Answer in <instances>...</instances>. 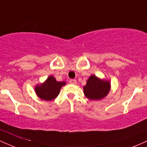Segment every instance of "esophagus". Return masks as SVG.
Instances as JSON below:
<instances>
[{
	"instance_id": "34e87169",
	"label": "esophagus",
	"mask_w": 147,
	"mask_h": 147,
	"mask_svg": "<svg viewBox=\"0 0 147 147\" xmlns=\"http://www.w3.org/2000/svg\"><path fill=\"white\" fill-rule=\"evenodd\" d=\"M69 83L71 84H77V81H76L75 79H70V80L69 81Z\"/></svg>"
}]
</instances>
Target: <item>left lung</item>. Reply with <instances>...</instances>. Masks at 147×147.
<instances>
[{
    "label": "left lung",
    "mask_w": 147,
    "mask_h": 147,
    "mask_svg": "<svg viewBox=\"0 0 147 147\" xmlns=\"http://www.w3.org/2000/svg\"><path fill=\"white\" fill-rule=\"evenodd\" d=\"M110 82L91 75L88 79L87 84L84 87V92L87 98L92 100H98L104 98L110 90Z\"/></svg>",
    "instance_id": "obj_1"
}]
</instances>
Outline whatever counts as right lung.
Here are the masks:
<instances>
[{
    "mask_svg": "<svg viewBox=\"0 0 147 147\" xmlns=\"http://www.w3.org/2000/svg\"><path fill=\"white\" fill-rule=\"evenodd\" d=\"M65 84V82H57L55 77L50 76L44 83L36 86L35 91L39 98L45 101H50L56 98L59 94L61 88Z\"/></svg>",
    "mask_w": 147,
    "mask_h": 147,
    "instance_id": "obj_1",
    "label": "right lung"
}]
</instances>
